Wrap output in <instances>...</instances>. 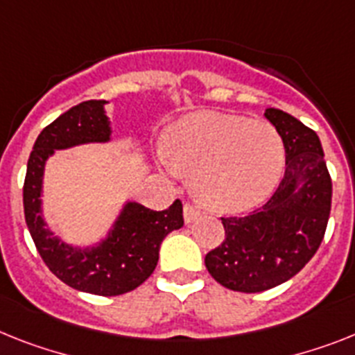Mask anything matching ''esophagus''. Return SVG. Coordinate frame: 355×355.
I'll use <instances>...</instances> for the list:
<instances>
[{"label":"esophagus","instance_id":"34e87169","mask_svg":"<svg viewBox=\"0 0 355 355\" xmlns=\"http://www.w3.org/2000/svg\"><path fill=\"white\" fill-rule=\"evenodd\" d=\"M198 216H200V211L196 209L195 205L193 204L184 205V222L191 223L195 222V220H198Z\"/></svg>","mask_w":355,"mask_h":355}]
</instances>
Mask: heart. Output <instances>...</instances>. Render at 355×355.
<instances>
[{
    "label": "heart",
    "instance_id": "b5f03b06",
    "mask_svg": "<svg viewBox=\"0 0 355 355\" xmlns=\"http://www.w3.org/2000/svg\"><path fill=\"white\" fill-rule=\"evenodd\" d=\"M159 159L171 175L195 177L202 204L218 213H245L263 204L278 186L285 146L267 122L222 113H193L169 132Z\"/></svg>",
    "mask_w": 355,
    "mask_h": 355
}]
</instances>
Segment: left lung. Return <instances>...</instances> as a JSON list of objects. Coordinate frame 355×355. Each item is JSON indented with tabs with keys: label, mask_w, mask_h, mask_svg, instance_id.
<instances>
[{
	"label": "left lung",
	"mask_w": 355,
	"mask_h": 355,
	"mask_svg": "<svg viewBox=\"0 0 355 355\" xmlns=\"http://www.w3.org/2000/svg\"><path fill=\"white\" fill-rule=\"evenodd\" d=\"M265 117L284 141V178L261 209L222 218L225 240L205 254L211 276L238 293H261L296 276L320 249L332 204L320 137L282 110L267 108Z\"/></svg>",
	"instance_id": "obj_1"
}]
</instances>
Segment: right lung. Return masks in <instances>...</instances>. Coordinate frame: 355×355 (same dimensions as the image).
<instances>
[{
	"mask_svg": "<svg viewBox=\"0 0 355 355\" xmlns=\"http://www.w3.org/2000/svg\"><path fill=\"white\" fill-rule=\"evenodd\" d=\"M106 101H85L44 128L34 144L23 186L25 220L43 261L61 282L81 293L119 296L137 288L159 261L160 243L171 231L184 225L182 202L168 209L153 211L137 202H126L103 242L92 247H73L53 236L41 209L44 164L55 150L88 142H108L110 121Z\"/></svg>",
	"mask_w": 355,
	"mask_h": 355,
	"instance_id": "obj_1",
	"label": "right lung"
}]
</instances>
